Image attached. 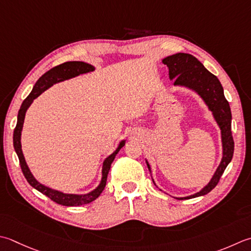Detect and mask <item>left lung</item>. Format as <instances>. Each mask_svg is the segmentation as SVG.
Returning a JSON list of instances; mask_svg holds the SVG:
<instances>
[{
	"label": "left lung",
	"mask_w": 251,
	"mask_h": 251,
	"mask_svg": "<svg viewBox=\"0 0 251 251\" xmlns=\"http://www.w3.org/2000/svg\"><path fill=\"white\" fill-rule=\"evenodd\" d=\"M164 65L169 67V76L171 80H174V86L186 87L188 89L198 93L201 99L208 105L209 110L212 112L214 120L217 121L221 129V138H222L223 155L221 163L215 171L212 178L207 186L187 197L176 198L185 200L190 198L200 197L207 195L215 186L218 185L221 176L224 173L228 163L232 161L234 153V140L232 136V113L227 100L224 97L223 87L221 85L217 76L210 73L203 64L198 61L195 56L188 53H176L162 60ZM148 169L151 168L146 160ZM153 180V179H152ZM154 183V180H153ZM155 185V184H154Z\"/></svg>",
	"instance_id": "left-lung-1"
}]
</instances>
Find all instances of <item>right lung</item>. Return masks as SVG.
I'll list each match as a JSON object with an SVG mask.
<instances>
[{"label": "right lung", "mask_w": 251, "mask_h": 251, "mask_svg": "<svg viewBox=\"0 0 251 251\" xmlns=\"http://www.w3.org/2000/svg\"><path fill=\"white\" fill-rule=\"evenodd\" d=\"M95 71V66L90 65V64L85 63V62H78V61H73V62H66L63 63L61 65H57L55 67L51 68L50 71H48L46 74L39 78L36 85L33 86L32 90L26 99L24 100L21 109L18 111V116H17V125L14 129V135H13V144H14V149L16 151L17 156L19 159V164H21V168L23 171V174L25 177H26L27 181L30 184L33 188H36L38 191H40L41 194L46 195L47 197L53 200L54 202L58 204L66 205V207H76V205H82L92 202L93 200H96L101 193L104 189L106 185V178L107 174H109V171L111 168L112 162L114 161L116 154L119 153V151L124 147L125 140H122L120 142L119 147H117L116 150L110 154L107 158L103 162L102 166V178L99 186L96 189L85 195H75V194H64L62 191H58L55 189H52L50 187H47V186L42 185L41 183L33 177L31 174L30 170H29L28 165L26 163V160H25V156L23 154L22 150V142H21V137H22V130H23V125L25 121V115H26V112L28 107L30 106L32 101L41 95L43 91H46L48 88L53 86L54 83L61 82L64 80L71 79L73 77H76L78 75H81V74H86L89 72Z\"/></svg>", "instance_id": "add662e5"}]
</instances>
